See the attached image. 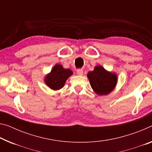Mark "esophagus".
Returning <instances> with one entry per match:
<instances>
[{"label":"esophagus","instance_id":"obj_1","mask_svg":"<svg viewBox=\"0 0 152 152\" xmlns=\"http://www.w3.org/2000/svg\"><path fill=\"white\" fill-rule=\"evenodd\" d=\"M76 73H77V74H78V75H83V69H78L76 70Z\"/></svg>","mask_w":152,"mask_h":152}]
</instances>
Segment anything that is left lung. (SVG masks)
<instances>
[{"label":"left lung","mask_w":152,"mask_h":152,"mask_svg":"<svg viewBox=\"0 0 152 152\" xmlns=\"http://www.w3.org/2000/svg\"><path fill=\"white\" fill-rule=\"evenodd\" d=\"M87 77L93 90L99 95H108L114 90L117 83V75L97 66L89 72Z\"/></svg>","instance_id":"obj_1"}]
</instances>
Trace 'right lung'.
Wrapping results in <instances>:
<instances>
[{
	"label": "right lung",
	"instance_id": "obj_1",
	"mask_svg": "<svg viewBox=\"0 0 152 152\" xmlns=\"http://www.w3.org/2000/svg\"><path fill=\"white\" fill-rule=\"evenodd\" d=\"M73 72L69 69H65L60 64H56L51 71L45 78V82L50 88L59 90L64 87L67 79L71 76Z\"/></svg>",
	"mask_w": 152,
	"mask_h": 152
}]
</instances>
